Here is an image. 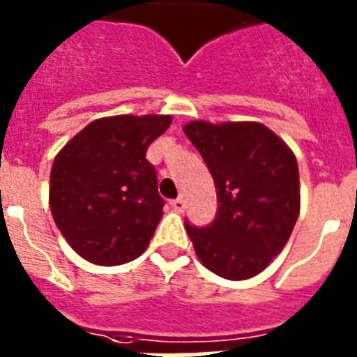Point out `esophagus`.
Wrapping results in <instances>:
<instances>
[{"mask_svg": "<svg viewBox=\"0 0 357 357\" xmlns=\"http://www.w3.org/2000/svg\"><path fill=\"white\" fill-rule=\"evenodd\" d=\"M169 204H171V208L176 210V212H182V210L186 208V201H184V199H182V197L173 199V201H171Z\"/></svg>", "mask_w": 357, "mask_h": 357, "instance_id": "34e87169", "label": "esophagus"}]
</instances>
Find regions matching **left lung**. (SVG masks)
<instances>
[{
    "instance_id": "left-lung-1",
    "label": "left lung",
    "mask_w": 357,
    "mask_h": 357,
    "mask_svg": "<svg viewBox=\"0 0 357 357\" xmlns=\"http://www.w3.org/2000/svg\"><path fill=\"white\" fill-rule=\"evenodd\" d=\"M184 134L203 156L220 203L206 227L184 223L199 261L220 278H253L281 253L296 225V156L261 123L192 121Z\"/></svg>"
}]
</instances>
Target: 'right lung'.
<instances>
[{"label": "right lung", "instance_id": "right-lung-1", "mask_svg": "<svg viewBox=\"0 0 357 357\" xmlns=\"http://www.w3.org/2000/svg\"><path fill=\"white\" fill-rule=\"evenodd\" d=\"M169 124L171 115L96 119L55 156L52 216L85 261L117 266L147 250L164 214L147 149Z\"/></svg>", "mask_w": 357, "mask_h": 357}]
</instances>
